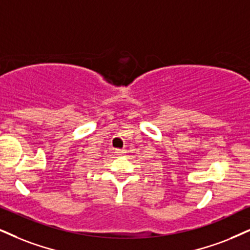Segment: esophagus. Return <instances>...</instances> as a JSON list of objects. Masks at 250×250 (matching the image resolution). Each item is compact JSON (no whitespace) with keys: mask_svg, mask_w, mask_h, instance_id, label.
Masks as SVG:
<instances>
[{"mask_svg":"<svg viewBox=\"0 0 250 250\" xmlns=\"http://www.w3.org/2000/svg\"><path fill=\"white\" fill-rule=\"evenodd\" d=\"M115 153L117 155H123V154H125V149H116Z\"/></svg>","mask_w":250,"mask_h":250,"instance_id":"obj_1","label":"esophagus"}]
</instances>
